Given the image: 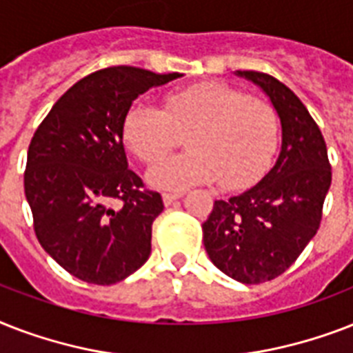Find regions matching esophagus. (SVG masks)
Segmentation results:
<instances>
[{
	"label": "esophagus",
	"mask_w": 353,
	"mask_h": 353,
	"mask_svg": "<svg viewBox=\"0 0 353 353\" xmlns=\"http://www.w3.org/2000/svg\"><path fill=\"white\" fill-rule=\"evenodd\" d=\"M183 194L179 192H163V203L165 205H172L176 199L181 198Z\"/></svg>",
	"instance_id": "obj_1"
}]
</instances>
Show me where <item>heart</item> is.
Listing matches in <instances>:
<instances>
[{
  "label": "heart",
  "mask_w": 353,
  "mask_h": 353,
  "mask_svg": "<svg viewBox=\"0 0 353 353\" xmlns=\"http://www.w3.org/2000/svg\"><path fill=\"white\" fill-rule=\"evenodd\" d=\"M179 131L191 132V150L154 163L148 181L157 188L183 190L220 179L221 187L234 190L268 170L279 146L280 124L268 102L220 82L170 91L165 110L137 102L124 119V139L144 163L168 153L179 142Z\"/></svg>",
  "instance_id": "obj_1"
}]
</instances>
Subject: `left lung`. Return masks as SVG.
Masks as SVG:
<instances>
[{"label": "left lung", "mask_w": 353, "mask_h": 353, "mask_svg": "<svg viewBox=\"0 0 353 353\" xmlns=\"http://www.w3.org/2000/svg\"><path fill=\"white\" fill-rule=\"evenodd\" d=\"M269 97L282 144L273 168L245 192L214 201L203 243L216 268L241 284H262L291 268L317 234L332 185L328 150L317 122L271 74L236 71Z\"/></svg>", "instance_id": "1"}]
</instances>
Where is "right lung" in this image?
<instances>
[{"label": "right lung", "mask_w": 353, "mask_h": 353, "mask_svg": "<svg viewBox=\"0 0 353 353\" xmlns=\"http://www.w3.org/2000/svg\"><path fill=\"white\" fill-rule=\"evenodd\" d=\"M179 77L95 71L58 99L30 141L23 183L36 238L88 284H117L148 260L165 205L128 168L124 119L139 95Z\"/></svg>", "instance_id": "add662e5"}]
</instances>
